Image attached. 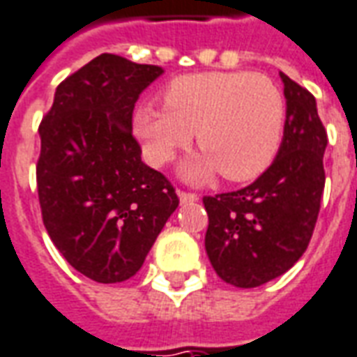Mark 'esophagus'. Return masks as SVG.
Here are the masks:
<instances>
[{
    "instance_id": "esophagus-1",
    "label": "esophagus",
    "mask_w": 357,
    "mask_h": 357,
    "mask_svg": "<svg viewBox=\"0 0 357 357\" xmlns=\"http://www.w3.org/2000/svg\"><path fill=\"white\" fill-rule=\"evenodd\" d=\"M178 197H181V204H192L199 199L196 192H184V190H178Z\"/></svg>"
}]
</instances>
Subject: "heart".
Returning a JSON list of instances; mask_svg holds the SVG:
<instances>
[{"instance_id":"heart-1","label":"heart","mask_w":357,"mask_h":357,"mask_svg":"<svg viewBox=\"0 0 357 357\" xmlns=\"http://www.w3.org/2000/svg\"><path fill=\"white\" fill-rule=\"evenodd\" d=\"M285 119V96L268 75L199 72L169 82L163 106L139 108L135 131L153 163H167L196 132L204 153L184 163V176L205 182L220 171L226 181L245 182L275 160Z\"/></svg>"}]
</instances>
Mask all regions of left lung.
Segmentation results:
<instances>
[{"label":"left lung","mask_w":357,"mask_h":357,"mask_svg":"<svg viewBox=\"0 0 357 357\" xmlns=\"http://www.w3.org/2000/svg\"><path fill=\"white\" fill-rule=\"evenodd\" d=\"M280 75L287 119L274 163L245 188L204 197L205 251L218 278L234 287H259L303 257L325 188L327 132L316 98Z\"/></svg>","instance_id":"left-lung-1"}]
</instances>
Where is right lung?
Returning a JSON list of instances; mask_svg holds the SVG:
<instances>
[{
	"instance_id": "right-lung-1",
	"label": "right lung",
	"mask_w": 357,
	"mask_h": 357,
	"mask_svg": "<svg viewBox=\"0 0 357 357\" xmlns=\"http://www.w3.org/2000/svg\"><path fill=\"white\" fill-rule=\"evenodd\" d=\"M161 74V66L100 54L56 87L40 123L43 225L62 257L93 282L137 274L178 207L173 184L142 163L132 137L135 102Z\"/></svg>"
}]
</instances>
